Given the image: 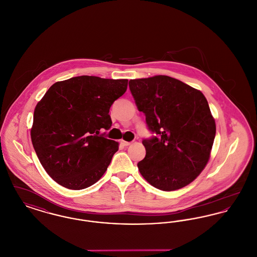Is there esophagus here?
I'll use <instances>...</instances> for the list:
<instances>
[{"label": "esophagus", "instance_id": "obj_1", "mask_svg": "<svg viewBox=\"0 0 257 257\" xmlns=\"http://www.w3.org/2000/svg\"><path fill=\"white\" fill-rule=\"evenodd\" d=\"M120 143H121V145H122L123 147H128V146L131 145L130 142H125V141H121Z\"/></svg>", "mask_w": 257, "mask_h": 257}]
</instances>
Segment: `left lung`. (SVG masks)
Masks as SVG:
<instances>
[{"label":"left lung","mask_w":257,"mask_h":257,"mask_svg":"<svg viewBox=\"0 0 257 257\" xmlns=\"http://www.w3.org/2000/svg\"><path fill=\"white\" fill-rule=\"evenodd\" d=\"M138 110L146 115L147 154L138 163L148 183L173 191L194 181L210 157L216 124L205 96L169 76L129 81Z\"/></svg>","instance_id":"1"}]
</instances>
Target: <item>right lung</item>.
Returning <instances> with one entry per match:
<instances>
[{
    "label": "right lung",
    "instance_id": "right-lung-1",
    "mask_svg": "<svg viewBox=\"0 0 257 257\" xmlns=\"http://www.w3.org/2000/svg\"><path fill=\"white\" fill-rule=\"evenodd\" d=\"M128 80L78 76L57 82L37 103L31 138L44 170L61 186L82 190L107 171L118 144L105 137L112 103Z\"/></svg>",
    "mask_w": 257,
    "mask_h": 257
}]
</instances>
